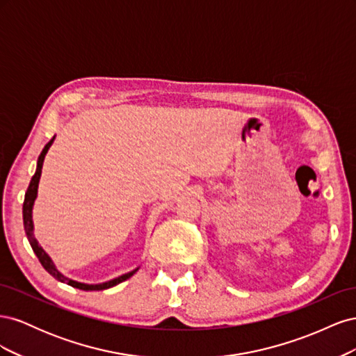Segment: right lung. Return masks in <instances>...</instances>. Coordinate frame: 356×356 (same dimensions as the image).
<instances>
[{"label":"right lung","instance_id":"1","mask_svg":"<svg viewBox=\"0 0 356 356\" xmlns=\"http://www.w3.org/2000/svg\"><path fill=\"white\" fill-rule=\"evenodd\" d=\"M53 139H55V138H51L50 141L46 144V147L42 148V152H41V154H40V157H38L35 175L32 177V179H31V182H29V187H28V190H26V193H25V200H24V227H25L26 238H28V241H29V245H31V248H32V251L35 252L37 258L40 260L41 266L44 267L46 270H47L53 277L58 279V281H60V282H63V284H68V285H71V286H74V288L83 289V291H101V289L111 288V286H114V285H117V284H120V282L126 281V279L131 277L134 273L138 272V268H135V270L131 272V273H126V275H123V276H120V277L113 279V281H110V282L99 284V285H88V284L75 282V281H71V279L65 277L63 275H60V273L56 270V267L53 266V263H51V260H50V257H49L44 251H42V248H41V246L38 245V242L35 241L34 234H32V229H34V225H32V204H34V200H35V197H37V188H38L40 177H41L42 161H44V157H46V154H47V152H49V148H50V145H51V143H53Z\"/></svg>","mask_w":356,"mask_h":356}]
</instances>
